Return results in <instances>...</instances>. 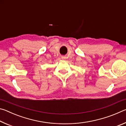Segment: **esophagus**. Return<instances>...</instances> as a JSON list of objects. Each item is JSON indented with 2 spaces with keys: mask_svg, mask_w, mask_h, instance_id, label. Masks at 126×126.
Segmentation results:
<instances>
[{
  "mask_svg": "<svg viewBox=\"0 0 126 126\" xmlns=\"http://www.w3.org/2000/svg\"><path fill=\"white\" fill-rule=\"evenodd\" d=\"M65 57L64 56L62 57V59H65Z\"/></svg>",
  "mask_w": 126,
  "mask_h": 126,
  "instance_id": "obj_1",
  "label": "esophagus"
}]
</instances>
